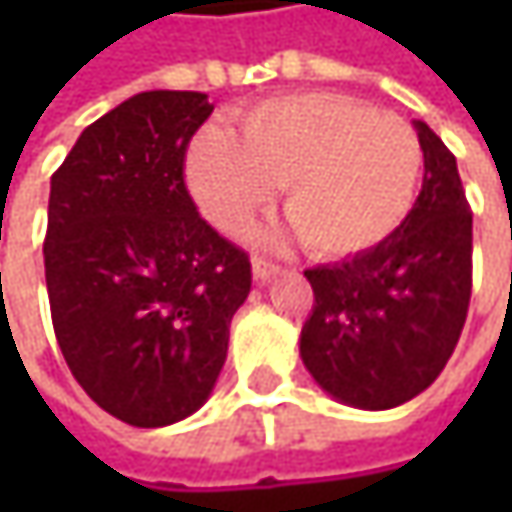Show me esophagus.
Segmentation results:
<instances>
[{
    "label": "esophagus",
    "instance_id": "1",
    "mask_svg": "<svg viewBox=\"0 0 512 512\" xmlns=\"http://www.w3.org/2000/svg\"><path fill=\"white\" fill-rule=\"evenodd\" d=\"M281 272V266L278 263H272V260H266V257H252V275H255L257 284H266L272 275H278Z\"/></svg>",
    "mask_w": 512,
    "mask_h": 512
}]
</instances>
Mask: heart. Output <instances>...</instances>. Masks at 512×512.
<instances>
[{
  "label": "heart",
  "instance_id": "obj_1",
  "mask_svg": "<svg viewBox=\"0 0 512 512\" xmlns=\"http://www.w3.org/2000/svg\"><path fill=\"white\" fill-rule=\"evenodd\" d=\"M421 171L418 133L403 118L329 91L263 100L240 118L237 139L207 130L186 156L189 189L219 231H243L284 183V213L320 257L391 237Z\"/></svg>",
  "mask_w": 512,
  "mask_h": 512
}]
</instances>
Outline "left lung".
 <instances>
[{"label":"left lung","mask_w":512,"mask_h":512,"mask_svg":"<svg viewBox=\"0 0 512 512\" xmlns=\"http://www.w3.org/2000/svg\"><path fill=\"white\" fill-rule=\"evenodd\" d=\"M421 192L400 228L341 263L305 269L314 308L299 356L317 385L356 409H394L436 382L471 299V210L457 156L415 121Z\"/></svg>","instance_id":"left-lung-1"}]
</instances>
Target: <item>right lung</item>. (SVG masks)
Returning a JSON list of instances; mask_svg holds the SVG:
<instances>
[{"label": "right lung", "mask_w": 512, "mask_h": 512, "mask_svg": "<svg viewBox=\"0 0 512 512\" xmlns=\"http://www.w3.org/2000/svg\"><path fill=\"white\" fill-rule=\"evenodd\" d=\"M213 103L142 91L91 127L50 180L52 329L85 394L130 427L198 412L228 356L252 263L186 192L183 159Z\"/></svg>", "instance_id": "obj_1"}]
</instances>
